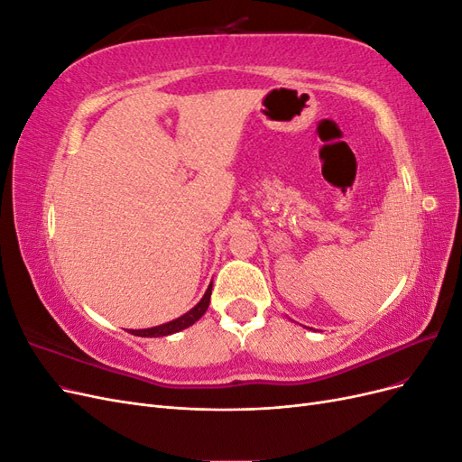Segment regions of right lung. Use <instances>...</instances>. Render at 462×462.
Listing matches in <instances>:
<instances>
[{
	"mask_svg": "<svg viewBox=\"0 0 462 462\" xmlns=\"http://www.w3.org/2000/svg\"><path fill=\"white\" fill-rule=\"evenodd\" d=\"M209 297H212V285L208 287L206 295L202 297V300L197 306H194L192 310H189L187 314H183L180 318L170 321V324L148 328V329H131L129 333L138 335V337H163V335H171V333H177L180 329H185V328L192 326L194 321H199L204 316V312L208 310V306H209Z\"/></svg>",
	"mask_w": 462,
	"mask_h": 462,
	"instance_id": "right-lung-1",
	"label": "right lung"
}]
</instances>
